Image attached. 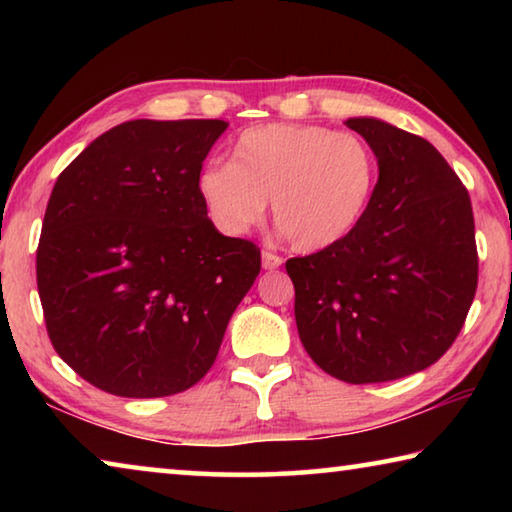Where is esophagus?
<instances>
[{"instance_id": "34e87169", "label": "esophagus", "mask_w": 512, "mask_h": 512, "mask_svg": "<svg viewBox=\"0 0 512 512\" xmlns=\"http://www.w3.org/2000/svg\"><path fill=\"white\" fill-rule=\"evenodd\" d=\"M284 259L280 255L275 253H268V250H264L262 253V266L266 268V271H273V268H280Z\"/></svg>"}]
</instances>
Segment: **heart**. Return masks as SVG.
<instances>
[{"label":"heart","instance_id":"heart-1","mask_svg":"<svg viewBox=\"0 0 512 512\" xmlns=\"http://www.w3.org/2000/svg\"><path fill=\"white\" fill-rule=\"evenodd\" d=\"M377 173V155L359 135L268 124L237 137L232 162H205L196 185L223 235L255 228L271 201L273 219L293 248L316 253L357 228L375 194Z\"/></svg>","mask_w":512,"mask_h":512}]
</instances>
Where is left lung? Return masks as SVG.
<instances>
[{"instance_id": "left-lung-1", "label": "left lung", "mask_w": 512, "mask_h": 512, "mask_svg": "<svg viewBox=\"0 0 512 512\" xmlns=\"http://www.w3.org/2000/svg\"><path fill=\"white\" fill-rule=\"evenodd\" d=\"M377 155L366 214L339 244L291 257L300 341L348 384L420 372L452 348L479 282L470 194L420 135L348 119Z\"/></svg>"}]
</instances>
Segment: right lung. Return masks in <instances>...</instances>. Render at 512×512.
Wrapping results in <instances>:
<instances>
[{"label":"right lung","instance_id":"obj_1","mask_svg":"<svg viewBox=\"0 0 512 512\" xmlns=\"http://www.w3.org/2000/svg\"><path fill=\"white\" fill-rule=\"evenodd\" d=\"M228 124L135 119L60 173L36 255L51 345L119 397L183 393L205 377L262 268L207 219L198 171Z\"/></svg>","mask_w":512,"mask_h":512}]
</instances>
